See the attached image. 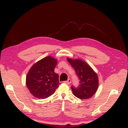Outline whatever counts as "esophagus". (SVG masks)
I'll use <instances>...</instances> for the list:
<instances>
[{"label":"esophagus","instance_id":"esophagus-1","mask_svg":"<svg viewBox=\"0 0 128 128\" xmlns=\"http://www.w3.org/2000/svg\"><path fill=\"white\" fill-rule=\"evenodd\" d=\"M65 83L67 84H70L71 83V79H68V80H66V81H65Z\"/></svg>","mask_w":128,"mask_h":128}]
</instances>
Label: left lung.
Masks as SVG:
<instances>
[{
    "label": "left lung",
    "instance_id": "1",
    "mask_svg": "<svg viewBox=\"0 0 128 128\" xmlns=\"http://www.w3.org/2000/svg\"><path fill=\"white\" fill-rule=\"evenodd\" d=\"M67 61L74 69L79 79V85L78 87L71 86L73 94L80 99L92 98L99 86V79L97 74L88 64L82 60L67 58Z\"/></svg>",
    "mask_w": 128,
    "mask_h": 128
}]
</instances>
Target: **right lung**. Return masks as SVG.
Masks as SVG:
<instances>
[{
    "mask_svg": "<svg viewBox=\"0 0 128 128\" xmlns=\"http://www.w3.org/2000/svg\"><path fill=\"white\" fill-rule=\"evenodd\" d=\"M57 60L47 56L36 62L29 70L26 84L29 92L38 99H46L50 96L59 86V76L54 69Z\"/></svg>",
    "mask_w": 128,
    "mask_h": 128,
    "instance_id": "add662e5",
    "label": "right lung"
}]
</instances>
